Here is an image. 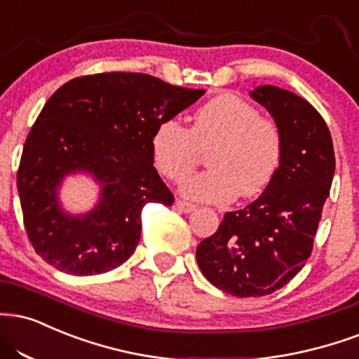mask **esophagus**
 Wrapping results in <instances>:
<instances>
[{
	"label": "esophagus",
	"mask_w": 359,
	"mask_h": 359,
	"mask_svg": "<svg viewBox=\"0 0 359 359\" xmlns=\"http://www.w3.org/2000/svg\"><path fill=\"white\" fill-rule=\"evenodd\" d=\"M175 207L179 210H182V212H185V214H189V212H192V210H196V205L191 204V202H185V201H177L175 202Z\"/></svg>",
	"instance_id": "1"
}]
</instances>
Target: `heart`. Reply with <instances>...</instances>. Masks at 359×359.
I'll return each instance as SVG.
<instances>
[{"mask_svg": "<svg viewBox=\"0 0 359 359\" xmlns=\"http://www.w3.org/2000/svg\"><path fill=\"white\" fill-rule=\"evenodd\" d=\"M152 158L163 177L179 182L196 167L201 150H209V170L189 177L182 194L202 202L224 204L256 197L278 174L283 135L273 120L259 116L254 105L237 95L212 98L194 114L192 127L162 120L150 138Z\"/></svg>", "mask_w": 359, "mask_h": 359, "instance_id": "heart-1", "label": "heart"}]
</instances>
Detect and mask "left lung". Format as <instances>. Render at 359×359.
Wrapping results in <instances>:
<instances>
[{"instance_id": "obj_1", "label": "left lung", "mask_w": 359, "mask_h": 359, "mask_svg": "<svg viewBox=\"0 0 359 359\" xmlns=\"http://www.w3.org/2000/svg\"><path fill=\"white\" fill-rule=\"evenodd\" d=\"M250 97L283 135L279 170L256 201L226 212L196 252L205 279L237 297L271 294L303 269L336 167L330 128L309 102L273 85L257 86Z\"/></svg>"}]
</instances>
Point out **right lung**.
Returning a JSON list of instances; mask_svg holds the SVG:
<instances>
[{"instance_id":"right-lung-1","label":"right lung","mask_w":359,"mask_h":359,"mask_svg":"<svg viewBox=\"0 0 359 359\" xmlns=\"http://www.w3.org/2000/svg\"><path fill=\"white\" fill-rule=\"evenodd\" d=\"M204 93L125 72L60 86L28 133L16 175L25 229L38 256L73 276L122 266L140 241L144 205L174 202L154 167L155 127ZM72 173H88L101 185L90 213L73 216L59 204V187Z\"/></svg>"}]
</instances>
